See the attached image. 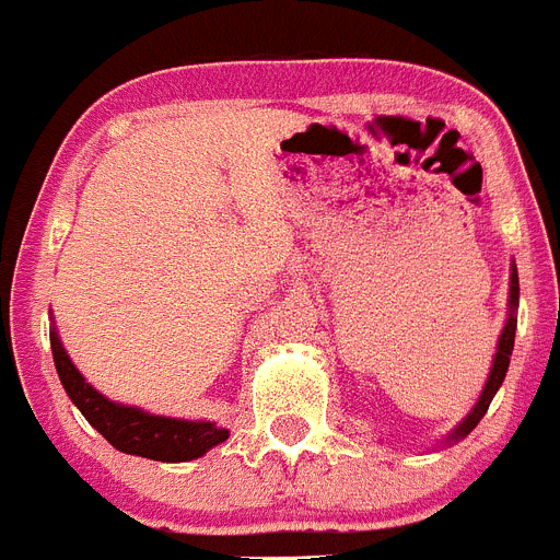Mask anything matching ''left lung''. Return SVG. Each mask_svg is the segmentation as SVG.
I'll list each match as a JSON object with an SVG mask.
<instances>
[{
	"instance_id": "1",
	"label": "left lung",
	"mask_w": 560,
	"mask_h": 560,
	"mask_svg": "<svg viewBox=\"0 0 560 560\" xmlns=\"http://www.w3.org/2000/svg\"><path fill=\"white\" fill-rule=\"evenodd\" d=\"M516 305H518V275H516V269H513V275H511V316H508V325H504L502 336H499L497 359H493L491 375H488V384H485L482 395H479V404L474 407V412L468 415V418H465L457 429H454L452 440L465 438V434L477 427L479 420H482V415L488 412V407H491V400H493V395H497V389L502 387L504 373H508V364H511L513 339H516V314H513V311H516Z\"/></svg>"
}]
</instances>
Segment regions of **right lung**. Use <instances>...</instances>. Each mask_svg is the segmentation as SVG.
<instances>
[{
    "label": "right lung",
    "instance_id": "right-lung-1",
    "mask_svg": "<svg viewBox=\"0 0 560 560\" xmlns=\"http://www.w3.org/2000/svg\"><path fill=\"white\" fill-rule=\"evenodd\" d=\"M49 345H52L58 378H61L67 395L81 409L83 418L114 448H120L126 454H137V457L162 459V463H185V459L201 457L207 448L219 446V443L230 438L226 429L212 427V423H205V420L192 423V420L160 418V415H148L142 409L112 404V400L103 398L97 389H92L83 381L75 364L63 353L61 339L56 334H49Z\"/></svg>",
    "mask_w": 560,
    "mask_h": 560
}]
</instances>
